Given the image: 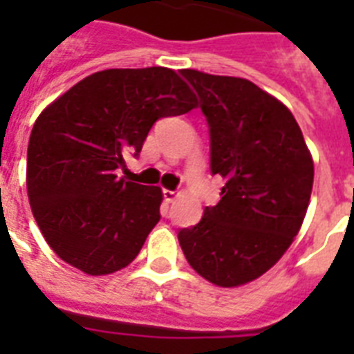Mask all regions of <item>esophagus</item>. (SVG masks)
<instances>
[{
    "label": "esophagus",
    "instance_id": "esophagus-1",
    "mask_svg": "<svg viewBox=\"0 0 354 354\" xmlns=\"http://www.w3.org/2000/svg\"><path fill=\"white\" fill-rule=\"evenodd\" d=\"M178 196L176 191H171V189H163V198L167 200V202H174V198Z\"/></svg>",
    "mask_w": 354,
    "mask_h": 354
}]
</instances>
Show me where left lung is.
Wrapping results in <instances>:
<instances>
[{
    "mask_svg": "<svg viewBox=\"0 0 354 354\" xmlns=\"http://www.w3.org/2000/svg\"><path fill=\"white\" fill-rule=\"evenodd\" d=\"M209 124L211 172L221 202L178 241L187 263L216 286H239L274 266L297 235L313 193L314 163L290 110L239 77L182 69Z\"/></svg>",
    "mask_w": 354,
    "mask_h": 354,
    "instance_id": "1",
    "label": "left lung"
}]
</instances>
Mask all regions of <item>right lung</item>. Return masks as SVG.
Wrapping results in <instances>:
<instances>
[{
	"label": "right lung",
	"mask_w": 354,
	"mask_h": 354,
	"mask_svg": "<svg viewBox=\"0 0 354 354\" xmlns=\"http://www.w3.org/2000/svg\"><path fill=\"white\" fill-rule=\"evenodd\" d=\"M196 99L169 68L104 69L86 77L38 115L27 149V193L53 252L88 275L138 257L160 222V187L118 176L139 156L158 119Z\"/></svg>",
	"instance_id": "1"
}]
</instances>
